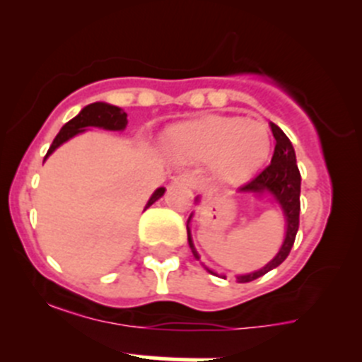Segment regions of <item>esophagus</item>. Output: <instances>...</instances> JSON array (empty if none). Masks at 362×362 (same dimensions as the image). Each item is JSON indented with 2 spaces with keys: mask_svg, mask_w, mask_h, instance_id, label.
<instances>
[{
  "mask_svg": "<svg viewBox=\"0 0 362 362\" xmlns=\"http://www.w3.org/2000/svg\"><path fill=\"white\" fill-rule=\"evenodd\" d=\"M179 181H181V183H185V185H188V187H194L195 185V179H194V175H190V174H183V175H179Z\"/></svg>",
  "mask_w": 362,
  "mask_h": 362,
  "instance_id": "1",
  "label": "esophagus"
}]
</instances>
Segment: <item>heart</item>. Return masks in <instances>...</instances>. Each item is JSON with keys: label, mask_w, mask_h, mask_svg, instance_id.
Wrapping results in <instances>:
<instances>
[{"label": "heart", "mask_w": 362, "mask_h": 362, "mask_svg": "<svg viewBox=\"0 0 362 362\" xmlns=\"http://www.w3.org/2000/svg\"><path fill=\"white\" fill-rule=\"evenodd\" d=\"M175 153L213 160L220 179L240 183L256 174L270 154V133L259 120L209 117L175 127L170 135Z\"/></svg>", "instance_id": "b5f03b06"}]
</instances>
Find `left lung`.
<instances>
[{"instance_id":"8db88e82","label":"left lung","mask_w":362,"mask_h":362,"mask_svg":"<svg viewBox=\"0 0 362 362\" xmlns=\"http://www.w3.org/2000/svg\"><path fill=\"white\" fill-rule=\"evenodd\" d=\"M272 133H274L275 139V149L274 156H272L270 165L263 168L256 177H252L245 187H242V192H252V194H259L263 190H270L274 194V197L277 199L279 204L284 209V216H286V238L282 243L281 250H279L277 256L263 267L261 270L254 272V274L240 275V282H250L254 279L261 277L267 272L274 270L275 267L286 259L288 254H290L291 247L295 243V236H297L298 230V215H300V172L297 167V158H295V149L291 146L290 139H288L282 129L275 124H272ZM188 230V243L192 247V252L197 257V252L194 249V243L190 238V229ZM213 274V272H211Z\"/></svg>"}]
</instances>
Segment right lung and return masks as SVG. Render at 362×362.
Wrapping results in <instances>:
<instances>
[{
  "label": "right lung",
  "mask_w": 362,
  "mask_h": 362,
  "mask_svg": "<svg viewBox=\"0 0 362 362\" xmlns=\"http://www.w3.org/2000/svg\"><path fill=\"white\" fill-rule=\"evenodd\" d=\"M126 124H127V115L124 110L119 108V106L106 105V103H92V105L85 106V108L74 117V119H71L64 127H62L60 133L54 136L46 158L49 156L58 146H62V144L67 142L69 139H72L74 135L83 132L85 127L95 126V127H105V129L119 132V129H124V127H126ZM163 192L165 188H158V190L153 194V197L149 199L146 208H149L151 204H154V202L163 195Z\"/></svg>",
  "instance_id": "add662e5"
}]
</instances>
